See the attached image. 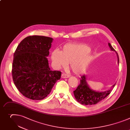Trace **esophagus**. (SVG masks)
Wrapping results in <instances>:
<instances>
[{
	"instance_id": "esophagus-1",
	"label": "esophagus",
	"mask_w": 130,
	"mask_h": 130,
	"mask_svg": "<svg viewBox=\"0 0 130 130\" xmlns=\"http://www.w3.org/2000/svg\"><path fill=\"white\" fill-rule=\"evenodd\" d=\"M70 76L69 75H68L66 73H62L61 74V77L63 78H68Z\"/></svg>"
}]
</instances>
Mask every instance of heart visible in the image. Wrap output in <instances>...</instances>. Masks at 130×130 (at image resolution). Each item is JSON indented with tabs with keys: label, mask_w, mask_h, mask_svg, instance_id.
<instances>
[{
	"label": "heart",
	"mask_w": 130,
	"mask_h": 130,
	"mask_svg": "<svg viewBox=\"0 0 130 130\" xmlns=\"http://www.w3.org/2000/svg\"><path fill=\"white\" fill-rule=\"evenodd\" d=\"M90 51V47L85 44H66L61 51L56 49L52 52V64L56 69H60L66 67L67 63H69L73 73L82 74L86 71L91 61Z\"/></svg>",
	"instance_id": "heart-1"
}]
</instances>
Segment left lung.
Here are the masks:
<instances>
[{"instance_id":"8db88e82","label":"left lung","mask_w":130,"mask_h":130,"mask_svg":"<svg viewBox=\"0 0 130 130\" xmlns=\"http://www.w3.org/2000/svg\"><path fill=\"white\" fill-rule=\"evenodd\" d=\"M109 46L112 51L116 52L110 43H109ZM116 53L119 62L118 55L117 52ZM115 86V84L112 86L111 89L105 92H98L94 91L88 87L86 82V76L84 75L81 76L79 85L73 92L76 99L80 104L84 105H92L96 104L107 97L111 93L112 89Z\"/></svg>"}]
</instances>
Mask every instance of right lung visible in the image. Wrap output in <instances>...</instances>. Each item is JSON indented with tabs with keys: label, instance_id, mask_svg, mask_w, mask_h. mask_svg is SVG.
Masks as SVG:
<instances>
[{
	"label": "right lung",
	"instance_id": "obj_1",
	"mask_svg": "<svg viewBox=\"0 0 130 130\" xmlns=\"http://www.w3.org/2000/svg\"><path fill=\"white\" fill-rule=\"evenodd\" d=\"M53 39L33 35L23 39L14 54L12 74L18 90L25 97L42 100L51 92L61 72L51 71L46 57Z\"/></svg>",
	"mask_w": 130,
	"mask_h": 130
}]
</instances>
